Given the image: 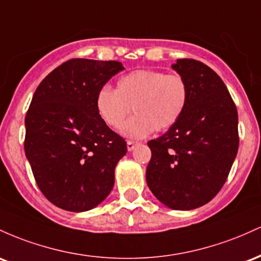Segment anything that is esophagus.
Wrapping results in <instances>:
<instances>
[{
  "label": "esophagus",
  "instance_id": "34e87169",
  "mask_svg": "<svg viewBox=\"0 0 261 261\" xmlns=\"http://www.w3.org/2000/svg\"><path fill=\"white\" fill-rule=\"evenodd\" d=\"M137 145H138V143H137V142H133V140H128V142H127V149H128V151L133 150V149L136 148Z\"/></svg>",
  "mask_w": 261,
  "mask_h": 261
}]
</instances>
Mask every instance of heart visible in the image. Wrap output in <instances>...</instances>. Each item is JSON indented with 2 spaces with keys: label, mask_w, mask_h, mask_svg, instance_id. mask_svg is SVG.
<instances>
[{
  "label": "heart",
  "mask_w": 261,
  "mask_h": 261,
  "mask_svg": "<svg viewBox=\"0 0 261 261\" xmlns=\"http://www.w3.org/2000/svg\"><path fill=\"white\" fill-rule=\"evenodd\" d=\"M189 85L178 74L140 69L122 76L116 90L102 87L96 97V108L108 127L118 129L130 115L136 116L123 128V134L142 139L154 129L166 130L182 116L189 102Z\"/></svg>",
  "instance_id": "obj_1"
}]
</instances>
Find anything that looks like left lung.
I'll return each instance as SVG.
<instances>
[{"label": "left lung", "mask_w": 261, "mask_h": 261, "mask_svg": "<svg viewBox=\"0 0 261 261\" xmlns=\"http://www.w3.org/2000/svg\"><path fill=\"white\" fill-rule=\"evenodd\" d=\"M172 69L189 85V102L165 134L148 142L146 184L165 206L189 211L206 204L224 185L238 153V112L211 67L178 59Z\"/></svg>", "instance_id": "obj_1"}]
</instances>
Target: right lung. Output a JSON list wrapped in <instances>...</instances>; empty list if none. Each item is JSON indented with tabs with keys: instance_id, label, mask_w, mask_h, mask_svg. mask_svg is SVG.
Returning <instances> with one entry per match:
<instances>
[{
	"instance_id": "1",
	"label": "right lung",
	"mask_w": 261,
	"mask_h": 261,
	"mask_svg": "<svg viewBox=\"0 0 261 261\" xmlns=\"http://www.w3.org/2000/svg\"><path fill=\"white\" fill-rule=\"evenodd\" d=\"M119 61L67 60L39 84L25 116L24 151L38 187L59 208L84 212L115 184L127 143L101 119L96 97Z\"/></svg>"
}]
</instances>
